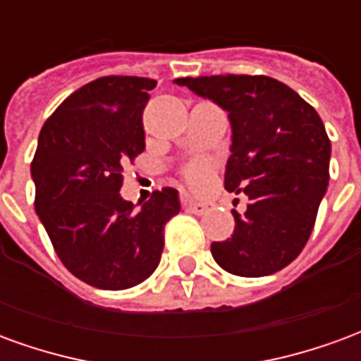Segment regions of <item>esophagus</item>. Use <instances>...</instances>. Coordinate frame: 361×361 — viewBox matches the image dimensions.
<instances>
[{
  "mask_svg": "<svg viewBox=\"0 0 361 361\" xmlns=\"http://www.w3.org/2000/svg\"><path fill=\"white\" fill-rule=\"evenodd\" d=\"M183 209L188 212H193V214H204L209 211V207L204 203H199V201H193V199H183Z\"/></svg>",
  "mask_w": 361,
  "mask_h": 361,
  "instance_id": "1",
  "label": "esophagus"
}]
</instances>
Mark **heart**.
Masks as SVG:
<instances>
[{"instance_id": "obj_1", "label": "heart", "mask_w": 361, "mask_h": 361, "mask_svg": "<svg viewBox=\"0 0 361 361\" xmlns=\"http://www.w3.org/2000/svg\"><path fill=\"white\" fill-rule=\"evenodd\" d=\"M188 180L195 189H204L212 180V168L204 162H197L188 170Z\"/></svg>"}]
</instances>
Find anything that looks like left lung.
<instances>
[{
  "label": "left lung",
  "mask_w": 361,
  "mask_h": 361,
  "mask_svg": "<svg viewBox=\"0 0 361 361\" xmlns=\"http://www.w3.org/2000/svg\"><path fill=\"white\" fill-rule=\"evenodd\" d=\"M176 85L228 111L232 145L224 188L245 193L214 261L238 276H267L290 265L310 240L329 185L331 141L319 114L284 82L263 75L185 77Z\"/></svg>",
  "instance_id": "1"
}]
</instances>
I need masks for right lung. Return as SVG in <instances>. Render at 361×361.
I'll return each mask as SVG.
<instances>
[{"mask_svg":"<svg viewBox=\"0 0 361 361\" xmlns=\"http://www.w3.org/2000/svg\"><path fill=\"white\" fill-rule=\"evenodd\" d=\"M154 87L145 77L96 79L63 100L38 135L36 214L67 271L102 290L149 279L166 222L181 209L172 188L141 209L119 195L123 164L145 150L142 110Z\"/></svg>","mask_w":361,"mask_h":361,"instance_id":"add662e5","label":"right lung"}]
</instances>
